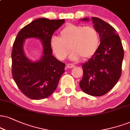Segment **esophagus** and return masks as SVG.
<instances>
[{
    "instance_id": "34e87169",
    "label": "esophagus",
    "mask_w": 130,
    "mask_h": 130,
    "mask_svg": "<svg viewBox=\"0 0 130 130\" xmlns=\"http://www.w3.org/2000/svg\"><path fill=\"white\" fill-rule=\"evenodd\" d=\"M75 65L74 64H72V63H68L67 65V68H74Z\"/></svg>"
}]
</instances>
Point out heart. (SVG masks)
Instances as JSON below:
<instances>
[{"mask_svg": "<svg viewBox=\"0 0 130 130\" xmlns=\"http://www.w3.org/2000/svg\"><path fill=\"white\" fill-rule=\"evenodd\" d=\"M60 37L53 36L50 38V46L59 60L67 58L71 48L70 58L77 60L82 57H91L99 46V35L92 26H83L68 23L61 29Z\"/></svg>", "mask_w": 130, "mask_h": 130, "instance_id": "1", "label": "heart"}]
</instances>
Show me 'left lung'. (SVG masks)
<instances>
[{
	"instance_id": "left-lung-1",
	"label": "left lung",
	"mask_w": 130,
	"mask_h": 130,
	"mask_svg": "<svg viewBox=\"0 0 130 130\" xmlns=\"http://www.w3.org/2000/svg\"><path fill=\"white\" fill-rule=\"evenodd\" d=\"M91 19L101 43L91 58L82 65L84 74L79 85L85 93L101 96L110 91L119 80L124 51L120 37L111 25L99 18L92 17Z\"/></svg>"
}]
</instances>
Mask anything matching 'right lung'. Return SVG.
I'll list each match as a JSON object with an SVG mask.
<instances>
[{
  "label": "right lung",
  "instance_id": "obj_1",
  "mask_svg": "<svg viewBox=\"0 0 130 130\" xmlns=\"http://www.w3.org/2000/svg\"><path fill=\"white\" fill-rule=\"evenodd\" d=\"M65 19L50 20L39 18L20 29L12 45V76L20 91L31 99H43L49 97L57 88L65 72V64L52 55L50 40ZM36 37L41 40L44 55L37 62L26 58L23 50L24 40Z\"/></svg>",
  "mask_w": 130,
  "mask_h": 130
}]
</instances>
